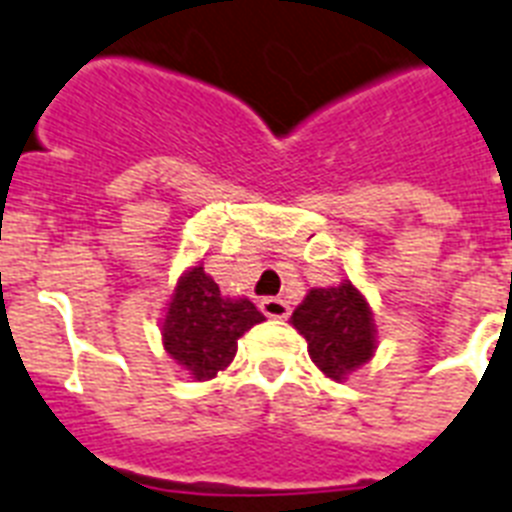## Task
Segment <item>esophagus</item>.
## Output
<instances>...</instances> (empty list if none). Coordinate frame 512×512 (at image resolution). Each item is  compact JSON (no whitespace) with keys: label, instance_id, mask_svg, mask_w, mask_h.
Listing matches in <instances>:
<instances>
[{"label":"esophagus","instance_id":"esophagus-1","mask_svg":"<svg viewBox=\"0 0 512 512\" xmlns=\"http://www.w3.org/2000/svg\"><path fill=\"white\" fill-rule=\"evenodd\" d=\"M261 312L267 314L269 320H285L290 314L288 301H282V298H261Z\"/></svg>","mask_w":512,"mask_h":512}]
</instances>
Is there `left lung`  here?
Instances as JSON below:
<instances>
[{
    "label": "left lung",
    "mask_w": 512,
    "mask_h": 512,
    "mask_svg": "<svg viewBox=\"0 0 512 512\" xmlns=\"http://www.w3.org/2000/svg\"><path fill=\"white\" fill-rule=\"evenodd\" d=\"M290 325L306 338L314 367L335 383H343L378 351L370 301L351 280L309 290Z\"/></svg>",
    "instance_id": "obj_1"
}]
</instances>
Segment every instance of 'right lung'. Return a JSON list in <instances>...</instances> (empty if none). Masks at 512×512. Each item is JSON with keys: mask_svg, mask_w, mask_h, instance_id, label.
<instances>
[{"mask_svg": "<svg viewBox=\"0 0 512 512\" xmlns=\"http://www.w3.org/2000/svg\"><path fill=\"white\" fill-rule=\"evenodd\" d=\"M264 314L245 296H224L214 277L195 261L177 277L163 306V349L192 380H211L227 370L237 354V341Z\"/></svg>", "mask_w": 512, "mask_h": 512, "instance_id": "right-lung-1", "label": "right lung"}]
</instances>
